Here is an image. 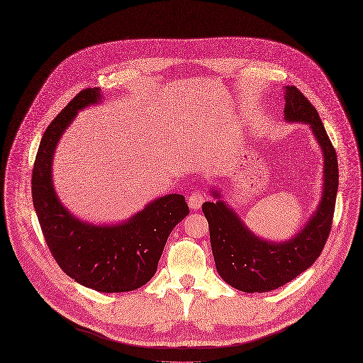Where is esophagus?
Returning a JSON list of instances; mask_svg holds the SVG:
<instances>
[{
	"mask_svg": "<svg viewBox=\"0 0 363 363\" xmlns=\"http://www.w3.org/2000/svg\"><path fill=\"white\" fill-rule=\"evenodd\" d=\"M202 203H203V195H202L201 192H192V194L189 195V198H188V205H189L191 209L196 211V209H199V208L202 206Z\"/></svg>",
	"mask_w": 363,
	"mask_h": 363,
	"instance_id": "34e87169",
	"label": "esophagus"
}]
</instances>
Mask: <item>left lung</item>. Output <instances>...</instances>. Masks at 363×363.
Masks as SVG:
<instances>
[{"label": "left lung", "mask_w": 363, "mask_h": 363, "mask_svg": "<svg viewBox=\"0 0 363 363\" xmlns=\"http://www.w3.org/2000/svg\"><path fill=\"white\" fill-rule=\"evenodd\" d=\"M284 113L286 123L309 125L323 154L322 196L302 229L282 242L264 239L247 226L216 188H211L216 201L202 205L219 277L232 288L248 294L274 291L311 268L326 244L335 212L337 158L318 111L296 86L288 85Z\"/></svg>", "instance_id": "1"}]
</instances>
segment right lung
<instances>
[{
  "label": "right lung",
  "mask_w": 363,
  "mask_h": 363,
  "mask_svg": "<svg viewBox=\"0 0 363 363\" xmlns=\"http://www.w3.org/2000/svg\"><path fill=\"white\" fill-rule=\"evenodd\" d=\"M102 99L101 88H86L48 125L34 162L33 203L45 242L69 278L98 292H130L155 275L169 233L189 208L182 195L169 194L124 222L95 225L62 205L52 181L55 148L77 113Z\"/></svg>",
  "instance_id": "1"
}]
</instances>
